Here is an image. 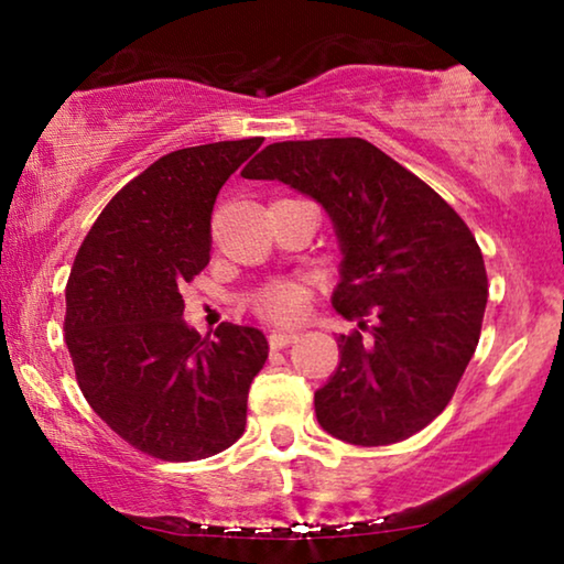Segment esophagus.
Listing matches in <instances>:
<instances>
[{"instance_id": "34e87169", "label": "esophagus", "mask_w": 564, "mask_h": 564, "mask_svg": "<svg viewBox=\"0 0 564 564\" xmlns=\"http://www.w3.org/2000/svg\"><path fill=\"white\" fill-rule=\"evenodd\" d=\"M297 330H272V334H269V346H272V349H284V346L297 341Z\"/></svg>"}]
</instances>
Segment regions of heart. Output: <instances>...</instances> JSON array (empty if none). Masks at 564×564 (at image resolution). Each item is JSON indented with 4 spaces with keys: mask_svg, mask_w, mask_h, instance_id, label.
<instances>
[{
    "mask_svg": "<svg viewBox=\"0 0 564 564\" xmlns=\"http://www.w3.org/2000/svg\"><path fill=\"white\" fill-rule=\"evenodd\" d=\"M305 288L297 282H274L253 297V307L269 321H295L305 311Z\"/></svg>",
    "mask_w": 564,
    "mask_h": 564,
    "instance_id": "obj_1",
    "label": "heart"
}]
</instances>
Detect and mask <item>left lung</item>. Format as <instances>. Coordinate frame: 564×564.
Here are the masks:
<instances>
[{
  "mask_svg": "<svg viewBox=\"0 0 564 564\" xmlns=\"http://www.w3.org/2000/svg\"><path fill=\"white\" fill-rule=\"evenodd\" d=\"M241 174L288 184L334 223L341 280L330 305L359 330L338 336L341 361L315 390L323 431L384 446L426 429L473 359L488 303L465 220L365 138L272 143Z\"/></svg>",
  "mask_w": 564,
  "mask_h": 564,
  "instance_id": "1",
  "label": "left lung"
}]
</instances>
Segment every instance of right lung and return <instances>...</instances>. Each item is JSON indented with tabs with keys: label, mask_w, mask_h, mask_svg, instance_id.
<instances>
[{
	"label": "right lung",
	"mask_w": 564,
	"mask_h": 564,
	"mask_svg": "<svg viewBox=\"0 0 564 564\" xmlns=\"http://www.w3.org/2000/svg\"><path fill=\"white\" fill-rule=\"evenodd\" d=\"M264 138L166 153L115 195L76 253L66 284V346L76 382L115 434L151 457L192 462L228 449L269 344L223 323L187 326L180 288L210 261V215L230 174Z\"/></svg>",
	"instance_id": "add662e5"
}]
</instances>
